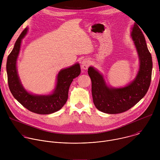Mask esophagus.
Instances as JSON below:
<instances>
[{
  "mask_svg": "<svg viewBox=\"0 0 160 160\" xmlns=\"http://www.w3.org/2000/svg\"><path fill=\"white\" fill-rule=\"evenodd\" d=\"M90 64V61L88 59H84L82 61V68L83 70H87L88 68L89 65Z\"/></svg>",
  "mask_w": 160,
  "mask_h": 160,
  "instance_id": "34e87169",
  "label": "esophagus"
}]
</instances>
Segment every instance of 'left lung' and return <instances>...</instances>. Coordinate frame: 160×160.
Wrapping results in <instances>:
<instances>
[{"instance_id":"obj_1","label":"left lung","mask_w":160,"mask_h":160,"mask_svg":"<svg viewBox=\"0 0 160 160\" xmlns=\"http://www.w3.org/2000/svg\"><path fill=\"white\" fill-rule=\"evenodd\" d=\"M131 37L138 52L140 68L135 78L122 88L109 87L101 74L94 67L90 66L88 74L92 81V95L96 108L105 113L118 114L125 112L142 99L149 89L152 69L151 54L145 37L135 22Z\"/></svg>"}]
</instances>
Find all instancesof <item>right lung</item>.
Returning a JSON list of instances; mask_svg holds the SVG:
<instances>
[{"mask_svg": "<svg viewBox=\"0 0 160 160\" xmlns=\"http://www.w3.org/2000/svg\"><path fill=\"white\" fill-rule=\"evenodd\" d=\"M27 31L28 28H26L22 32L8 57L6 70L8 85L14 98L25 108L35 113L48 115L59 111L66 102L70 86L73 79L80 74V66L78 63H76L61 70L58 75L56 86L52 94L38 96L29 93L21 83L16 69L21 40Z\"/></svg>", "mask_w": 160, "mask_h": 160, "instance_id": "1", "label": "right lung"}]
</instances>
